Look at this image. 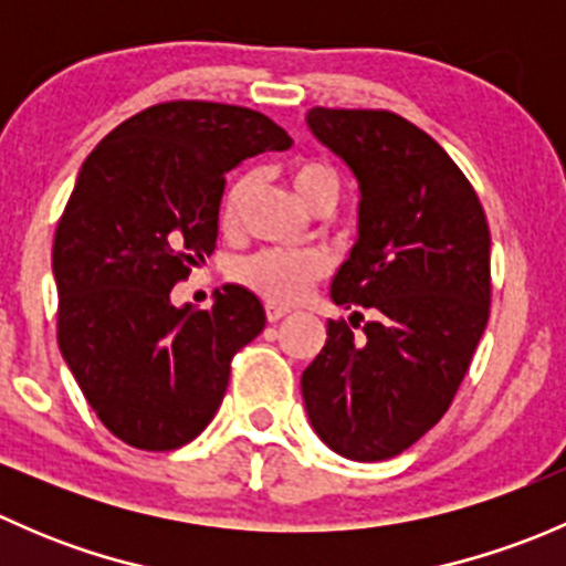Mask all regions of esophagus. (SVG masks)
Here are the masks:
<instances>
[{"label":"esophagus","instance_id":"1","mask_svg":"<svg viewBox=\"0 0 566 566\" xmlns=\"http://www.w3.org/2000/svg\"><path fill=\"white\" fill-rule=\"evenodd\" d=\"M265 315L271 323H279L284 315H290V306H282V304H265Z\"/></svg>","mask_w":566,"mask_h":566}]
</instances>
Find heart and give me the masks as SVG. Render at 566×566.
<instances>
[{
	"mask_svg": "<svg viewBox=\"0 0 566 566\" xmlns=\"http://www.w3.org/2000/svg\"><path fill=\"white\" fill-rule=\"evenodd\" d=\"M290 182L310 210H334L339 199V175L323 161H295L290 167ZM254 186V175L241 172L227 182L221 193L219 216L227 230L241 221L243 205ZM331 262L323 251H256L235 265L238 284L265 298L268 304H295L310 293V287L328 273Z\"/></svg>",
	"mask_w": 566,
	"mask_h": 566,
	"instance_id": "heart-1",
	"label": "heart"
}]
</instances>
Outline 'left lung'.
<instances>
[{"label":"left lung","mask_w":566,"mask_h":566,"mask_svg":"<svg viewBox=\"0 0 566 566\" xmlns=\"http://www.w3.org/2000/svg\"><path fill=\"white\" fill-rule=\"evenodd\" d=\"M306 125L358 182V235L331 301L369 319H328L301 394L325 447L389 460L441 421L482 339L488 219L447 150L399 114L315 106Z\"/></svg>","instance_id":"8db88e82"}]
</instances>
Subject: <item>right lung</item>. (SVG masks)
<instances>
[{"mask_svg":"<svg viewBox=\"0 0 566 566\" xmlns=\"http://www.w3.org/2000/svg\"><path fill=\"white\" fill-rule=\"evenodd\" d=\"M293 139L265 114L172 101L134 114L95 147L56 224V339L106 430L169 452L199 436L230 384L232 356L265 328L241 284L210 310L172 287L213 254L224 175Z\"/></svg>","mask_w":566,"mask_h":566,"instance_id":"right-lung-1","label":"right lung"}]
</instances>
